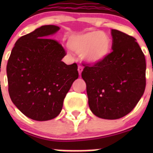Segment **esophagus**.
Here are the masks:
<instances>
[{
    "label": "esophagus",
    "mask_w": 153,
    "mask_h": 153,
    "mask_svg": "<svg viewBox=\"0 0 153 153\" xmlns=\"http://www.w3.org/2000/svg\"><path fill=\"white\" fill-rule=\"evenodd\" d=\"M82 71H83V67H81V66H79V67H78V72H79V76L81 75V73H82Z\"/></svg>",
    "instance_id": "esophagus-1"
}]
</instances>
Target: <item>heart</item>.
Segmentation results:
<instances>
[{"label": "heart", "instance_id": "obj_1", "mask_svg": "<svg viewBox=\"0 0 153 153\" xmlns=\"http://www.w3.org/2000/svg\"><path fill=\"white\" fill-rule=\"evenodd\" d=\"M69 47L77 54H82L85 62L97 64L106 60L112 51L109 36L100 30H94L71 36Z\"/></svg>", "mask_w": 153, "mask_h": 153}]
</instances>
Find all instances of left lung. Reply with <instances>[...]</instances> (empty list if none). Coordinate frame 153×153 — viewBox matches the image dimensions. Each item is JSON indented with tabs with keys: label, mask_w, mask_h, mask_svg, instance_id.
Here are the masks:
<instances>
[{
	"label": "left lung",
	"mask_w": 153,
	"mask_h": 153,
	"mask_svg": "<svg viewBox=\"0 0 153 153\" xmlns=\"http://www.w3.org/2000/svg\"><path fill=\"white\" fill-rule=\"evenodd\" d=\"M111 35L113 51L109 56L93 67L85 66L81 74L90 110L106 120L130 113L146 88V59L136 40L114 29Z\"/></svg>",
	"instance_id": "obj_1"
}]
</instances>
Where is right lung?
<instances>
[{"mask_svg":"<svg viewBox=\"0 0 153 153\" xmlns=\"http://www.w3.org/2000/svg\"><path fill=\"white\" fill-rule=\"evenodd\" d=\"M59 30L55 25H44L20 37L7 65L12 102L23 114L36 121L60 114L65 97L79 76L76 63H63L64 49L50 38Z\"/></svg>","mask_w":153,"mask_h":153,"instance_id":"1","label":"right lung"}]
</instances>
